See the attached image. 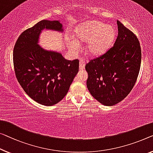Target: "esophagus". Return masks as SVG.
I'll return each instance as SVG.
<instances>
[{
    "mask_svg": "<svg viewBox=\"0 0 153 153\" xmlns=\"http://www.w3.org/2000/svg\"><path fill=\"white\" fill-rule=\"evenodd\" d=\"M84 67H85V62H84L83 60H79V70L84 69Z\"/></svg>",
    "mask_w": 153,
    "mask_h": 153,
    "instance_id": "1",
    "label": "esophagus"
}]
</instances>
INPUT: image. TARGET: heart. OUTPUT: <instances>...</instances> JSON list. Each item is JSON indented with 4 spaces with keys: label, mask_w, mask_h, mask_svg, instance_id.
Listing matches in <instances>:
<instances>
[{
    "label": "heart",
    "mask_w": 153,
    "mask_h": 153,
    "mask_svg": "<svg viewBox=\"0 0 153 153\" xmlns=\"http://www.w3.org/2000/svg\"><path fill=\"white\" fill-rule=\"evenodd\" d=\"M116 36L115 29L111 25L92 20L77 26L74 31V38L78 42H86V53L91 56H98L105 53L111 47ZM69 47L76 51L78 45L72 40Z\"/></svg>",
    "instance_id": "obj_1"
}]
</instances>
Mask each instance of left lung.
Returning a JSON list of instances; mask_svg holds the SVG:
<instances>
[{"label":"left lung","instance_id":"left-lung-1","mask_svg":"<svg viewBox=\"0 0 153 153\" xmlns=\"http://www.w3.org/2000/svg\"><path fill=\"white\" fill-rule=\"evenodd\" d=\"M117 23L118 36L113 47L85 66L88 89L105 106L115 105L129 94L137 79L142 61L137 38L120 21Z\"/></svg>","mask_w":153,"mask_h":153}]
</instances>
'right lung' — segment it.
<instances>
[{"instance_id": "right-lung-1", "label": "right lung", "mask_w": 153, "mask_h": 153, "mask_svg": "<svg viewBox=\"0 0 153 153\" xmlns=\"http://www.w3.org/2000/svg\"><path fill=\"white\" fill-rule=\"evenodd\" d=\"M44 29L62 32L59 20H43L20 34L13 52L15 74L27 95L38 103L53 106L61 101L79 70V60H67L62 53L38 44Z\"/></svg>"}]
</instances>
